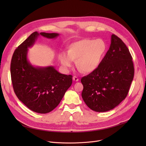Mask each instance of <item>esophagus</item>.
Returning <instances> with one entry per match:
<instances>
[{
  "mask_svg": "<svg viewBox=\"0 0 146 146\" xmlns=\"http://www.w3.org/2000/svg\"><path fill=\"white\" fill-rule=\"evenodd\" d=\"M73 80L75 82H78L79 81V78L78 77H76V76H73Z\"/></svg>",
  "mask_w": 146,
  "mask_h": 146,
  "instance_id": "1",
  "label": "esophagus"
}]
</instances>
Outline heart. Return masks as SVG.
I'll return each mask as SVG.
<instances>
[{"instance_id": "heart-1", "label": "heart", "mask_w": 146, "mask_h": 146, "mask_svg": "<svg viewBox=\"0 0 146 146\" xmlns=\"http://www.w3.org/2000/svg\"><path fill=\"white\" fill-rule=\"evenodd\" d=\"M106 44L101 39H83L69 46L68 52H61L58 58L65 68L69 69L76 61L83 72H94L101 64L106 52Z\"/></svg>"}]
</instances>
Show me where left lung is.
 I'll return each mask as SVG.
<instances>
[{
    "instance_id": "obj_1",
    "label": "left lung",
    "mask_w": 146,
    "mask_h": 146,
    "mask_svg": "<svg viewBox=\"0 0 146 146\" xmlns=\"http://www.w3.org/2000/svg\"><path fill=\"white\" fill-rule=\"evenodd\" d=\"M101 64L81 79L82 97L90 109L103 112L115 108L126 98L133 80L132 57L126 45L115 35Z\"/></svg>"
}]
</instances>
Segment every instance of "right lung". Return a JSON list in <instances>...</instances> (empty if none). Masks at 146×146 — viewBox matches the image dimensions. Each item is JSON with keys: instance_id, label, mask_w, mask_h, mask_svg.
Here are the masks:
<instances>
[{"instance_id": "1", "label": "right lung", "mask_w": 146, "mask_h": 146, "mask_svg": "<svg viewBox=\"0 0 146 146\" xmlns=\"http://www.w3.org/2000/svg\"><path fill=\"white\" fill-rule=\"evenodd\" d=\"M40 35L49 39L59 34L34 32L15 50L11 64V74L15 94L31 111L47 113L57 106L72 83V75L59 73L52 66L35 67L28 59V48Z\"/></svg>"}]
</instances>
